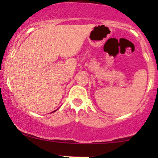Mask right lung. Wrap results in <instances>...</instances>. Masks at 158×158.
<instances>
[{
    "instance_id": "obj_1",
    "label": "right lung",
    "mask_w": 158,
    "mask_h": 158,
    "mask_svg": "<svg viewBox=\"0 0 158 158\" xmlns=\"http://www.w3.org/2000/svg\"><path fill=\"white\" fill-rule=\"evenodd\" d=\"M55 111H56V110H55ZM55 111H53V112H55Z\"/></svg>"
}]
</instances>
